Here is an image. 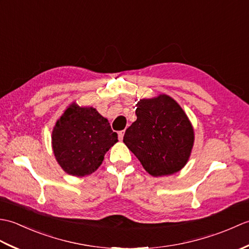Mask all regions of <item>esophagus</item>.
<instances>
[{
	"mask_svg": "<svg viewBox=\"0 0 249 249\" xmlns=\"http://www.w3.org/2000/svg\"><path fill=\"white\" fill-rule=\"evenodd\" d=\"M123 137H124V130L119 131V139H120L121 141L123 140Z\"/></svg>",
	"mask_w": 249,
	"mask_h": 249,
	"instance_id": "1",
	"label": "esophagus"
}]
</instances>
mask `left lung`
<instances>
[{"instance_id": "left-lung-1", "label": "left lung", "mask_w": 249, "mask_h": 249, "mask_svg": "<svg viewBox=\"0 0 249 249\" xmlns=\"http://www.w3.org/2000/svg\"><path fill=\"white\" fill-rule=\"evenodd\" d=\"M137 120L126 129L123 142L152 177L171 176L186 165L195 142L188 116L166 94L137 103Z\"/></svg>"}]
</instances>
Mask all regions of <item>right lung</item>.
Segmentation results:
<instances>
[{"mask_svg":"<svg viewBox=\"0 0 249 249\" xmlns=\"http://www.w3.org/2000/svg\"><path fill=\"white\" fill-rule=\"evenodd\" d=\"M108 120L93 107L71 103L52 130V150L57 163L73 177L89 176L118 142Z\"/></svg>","mask_w":249,"mask_h":249,"instance_id":"add662e5","label":"right lung"}]
</instances>
